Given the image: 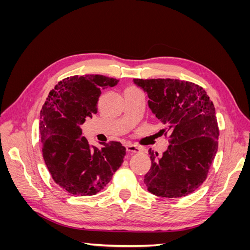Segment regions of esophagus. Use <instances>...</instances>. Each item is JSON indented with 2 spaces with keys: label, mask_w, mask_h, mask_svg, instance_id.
I'll return each mask as SVG.
<instances>
[{
  "label": "esophagus",
  "mask_w": 250,
  "mask_h": 250,
  "mask_svg": "<svg viewBox=\"0 0 250 250\" xmlns=\"http://www.w3.org/2000/svg\"><path fill=\"white\" fill-rule=\"evenodd\" d=\"M126 151L129 153H141L142 149L138 146L132 145V144H128V145H126Z\"/></svg>",
  "instance_id": "esophagus-1"
}]
</instances>
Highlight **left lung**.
<instances>
[{"label": "left lung", "instance_id": "8db88e82", "mask_svg": "<svg viewBox=\"0 0 250 250\" xmlns=\"http://www.w3.org/2000/svg\"><path fill=\"white\" fill-rule=\"evenodd\" d=\"M148 97V106L169 135L163 155L149 150L151 168L144 178L148 191L179 198L207 179L218 149L219 128L213 102L195 83L178 79H133Z\"/></svg>", "mask_w": 250, "mask_h": 250}]
</instances>
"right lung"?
<instances>
[{"instance_id":"1","label":"right lung","mask_w":250,"mask_h":250,"mask_svg":"<svg viewBox=\"0 0 250 250\" xmlns=\"http://www.w3.org/2000/svg\"><path fill=\"white\" fill-rule=\"evenodd\" d=\"M118 82L102 75L67 77L51 90L41 110L43 160L53 180L67 193L97 194L123 163L126 148L122 144L90 146L80 128L97 113L101 90Z\"/></svg>"}]
</instances>
